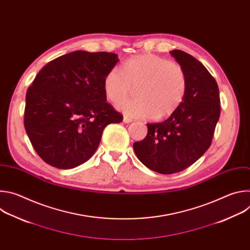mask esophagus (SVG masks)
<instances>
[{
    "instance_id": "obj_1",
    "label": "esophagus",
    "mask_w": 250,
    "mask_h": 250,
    "mask_svg": "<svg viewBox=\"0 0 250 250\" xmlns=\"http://www.w3.org/2000/svg\"><path fill=\"white\" fill-rule=\"evenodd\" d=\"M123 121H124V123H125V124H129V123H131V122H132V119H130V118H128V117L125 116Z\"/></svg>"
}]
</instances>
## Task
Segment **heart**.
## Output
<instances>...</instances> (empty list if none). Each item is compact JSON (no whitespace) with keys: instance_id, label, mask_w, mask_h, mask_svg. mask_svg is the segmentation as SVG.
Returning a JSON list of instances; mask_svg holds the SVG:
<instances>
[{"instance_id":"heart-1","label":"heart","mask_w":250,"mask_h":250,"mask_svg":"<svg viewBox=\"0 0 250 250\" xmlns=\"http://www.w3.org/2000/svg\"><path fill=\"white\" fill-rule=\"evenodd\" d=\"M135 86L137 98L124 101L118 109L139 119H164L171 116L183 102L187 78L183 68L161 56L145 53L135 55L116 66L104 79V91L112 103L124 100Z\"/></svg>"}]
</instances>
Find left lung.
<instances>
[{
    "label": "left lung",
    "instance_id": "1",
    "mask_svg": "<svg viewBox=\"0 0 250 250\" xmlns=\"http://www.w3.org/2000/svg\"><path fill=\"white\" fill-rule=\"evenodd\" d=\"M170 54L186 74L185 98L167 120L146 124V138L133 144L140 162L160 174L180 172L195 163L209 147L221 114L219 87L207 68L182 50Z\"/></svg>",
    "mask_w": 250,
    "mask_h": 250
}]
</instances>
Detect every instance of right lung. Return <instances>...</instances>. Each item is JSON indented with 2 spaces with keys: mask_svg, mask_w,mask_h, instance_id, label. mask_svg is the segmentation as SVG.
<instances>
[{
  "mask_svg": "<svg viewBox=\"0 0 250 250\" xmlns=\"http://www.w3.org/2000/svg\"><path fill=\"white\" fill-rule=\"evenodd\" d=\"M119 62L111 52L77 50L47 63L25 96L24 128L47 164L75 168L96 152L104 128L123 121L106 103L104 79Z\"/></svg>",
  "mask_w": 250,
  "mask_h": 250,
  "instance_id": "add662e5",
  "label": "right lung"
}]
</instances>
